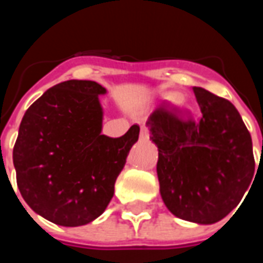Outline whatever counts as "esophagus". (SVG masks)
Masks as SVG:
<instances>
[{
  "label": "esophagus",
  "instance_id": "esophagus-1",
  "mask_svg": "<svg viewBox=\"0 0 263 263\" xmlns=\"http://www.w3.org/2000/svg\"><path fill=\"white\" fill-rule=\"evenodd\" d=\"M140 139L147 140L148 139V128L146 125L140 127Z\"/></svg>",
  "mask_w": 263,
  "mask_h": 263
}]
</instances>
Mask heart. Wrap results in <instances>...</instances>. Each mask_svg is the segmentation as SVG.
Wrapping results in <instances>:
<instances>
[{"label": "heart", "instance_id": "1", "mask_svg": "<svg viewBox=\"0 0 263 263\" xmlns=\"http://www.w3.org/2000/svg\"><path fill=\"white\" fill-rule=\"evenodd\" d=\"M180 99H181V95L180 94H172L169 97V101H172V102H179Z\"/></svg>", "mask_w": 263, "mask_h": 263}]
</instances>
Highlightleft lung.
<instances>
[{
    "mask_svg": "<svg viewBox=\"0 0 263 263\" xmlns=\"http://www.w3.org/2000/svg\"><path fill=\"white\" fill-rule=\"evenodd\" d=\"M192 90L199 119L160 107L146 125L158 147L157 175L165 206L181 220L209 225L240 203L253 185L255 161L251 135L236 107L202 87Z\"/></svg>",
    "mask_w": 263,
    "mask_h": 263,
    "instance_id": "8db88e82",
    "label": "left lung"
}]
</instances>
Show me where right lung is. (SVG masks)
<instances>
[{
  "label": "right lung",
  "mask_w": 263,
  "mask_h": 263,
  "mask_svg": "<svg viewBox=\"0 0 263 263\" xmlns=\"http://www.w3.org/2000/svg\"><path fill=\"white\" fill-rule=\"evenodd\" d=\"M106 92L97 82L67 80L43 92L23 116L13 147L18 191L53 224L80 227L98 218L138 142V125L120 138L101 134L99 95Z\"/></svg>",
  "instance_id": "right-lung-1"
}]
</instances>
